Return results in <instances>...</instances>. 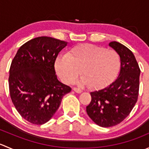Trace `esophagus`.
I'll use <instances>...</instances> for the list:
<instances>
[{"label": "esophagus", "instance_id": "1", "mask_svg": "<svg viewBox=\"0 0 149 149\" xmlns=\"http://www.w3.org/2000/svg\"><path fill=\"white\" fill-rule=\"evenodd\" d=\"M73 91L76 93H79V94H80V93L82 92V90L79 88H73Z\"/></svg>", "mask_w": 149, "mask_h": 149}]
</instances>
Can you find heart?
Instances as JSON below:
<instances>
[{
    "label": "heart",
    "mask_w": 149,
    "mask_h": 149,
    "mask_svg": "<svg viewBox=\"0 0 149 149\" xmlns=\"http://www.w3.org/2000/svg\"><path fill=\"white\" fill-rule=\"evenodd\" d=\"M121 66L119 53L111 49L91 44H81L55 60L57 73L65 83L74 81L79 73L80 84L91 89L109 85L118 76Z\"/></svg>",
    "instance_id": "1"
}]
</instances>
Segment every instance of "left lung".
Instances as JSON below:
<instances>
[{
	"mask_svg": "<svg viewBox=\"0 0 149 149\" xmlns=\"http://www.w3.org/2000/svg\"><path fill=\"white\" fill-rule=\"evenodd\" d=\"M109 46L119 53L121 66L118 78L107 87L90 93L91 101L86 112L94 123L103 127H112L124 120L138 100L140 70L133 52L118 42Z\"/></svg>",
	"mask_w": 149,
	"mask_h": 149,
	"instance_id": "8db88e82",
	"label": "left lung"
}]
</instances>
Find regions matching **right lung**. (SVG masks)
<instances>
[{
    "label": "right lung",
    "mask_w": 149,
    "mask_h": 149,
    "mask_svg": "<svg viewBox=\"0 0 149 149\" xmlns=\"http://www.w3.org/2000/svg\"><path fill=\"white\" fill-rule=\"evenodd\" d=\"M67 45L52 37H36L21 46L12 61L10 98L21 116L32 124L49 121L71 91L58 81L55 70V60Z\"/></svg>",
    "instance_id": "add662e5"
}]
</instances>
